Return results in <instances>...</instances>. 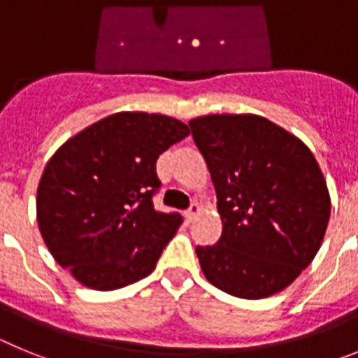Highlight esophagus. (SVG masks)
Listing matches in <instances>:
<instances>
[{
	"mask_svg": "<svg viewBox=\"0 0 358 358\" xmlns=\"http://www.w3.org/2000/svg\"><path fill=\"white\" fill-rule=\"evenodd\" d=\"M199 211H201V206H199L197 202H194V204H192V206H189L188 210H186V218H188L189 222H192V220H194V218L197 217Z\"/></svg>",
	"mask_w": 358,
	"mask_h": 358,
	"instance_id": "obj_1",
	"label": "esophagus"
}]
</instances>
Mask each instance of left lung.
I'll list each match as a JSON object with an SVG mask.
<instances>
[{"label":"left lung","mask_w":358,"mask_h":358,"mask_svg":"<svg viewBox=\"0 0 358 358\" xmlns=\"http://www.w3.org/2000/svg\"><path fill=\"white\" fill-rule=\"evenodd\" d=\"M217 192L222 235L195 252L217 289L262 299L289 287L317 255L330 194L310 148L256 115L188 123Z\"/></svg>","instance_id":"1"}]
</instances>
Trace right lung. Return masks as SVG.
<instances>
[{"instance_id":"add662e5","label":"right lung","mask_w":358,"mask_h":358,"mask_svg":"<svg viewBox=\"0 0 358 358\" xmlns=\"http://www.w3.org/2000/svg\"><path fill=\"white\" fill-rule=\"evenodd\" d=\"M188 125L116 113L66 141L37 188V222L55 262L94 290L127 287L156 268L182 217L154 210L156 161Z\"/></svg>"}]
</instances>
